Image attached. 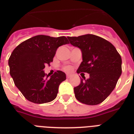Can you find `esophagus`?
<instances>
[{
	"instance_id": "1",
	"label": "esophagus",
	"mask_w": 134,
	"mask_h": 134,
	"mask_svg": "<svg viewBox=\"0 0 134 134\" xmlns=\"http://www.w3.org/2000/svg\"><path fill=\"white\" fill-rule=\"evenodd\" d=\"M66 76H67V79H69V78H70L71 76V74H67V75H66Z\"/></svg>"
}]
</instances>
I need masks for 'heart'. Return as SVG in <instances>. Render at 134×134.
<instances>
[{
	"label": "heart",
	"instance_id": "1",
	"mask_svg": "<svg viewBox=\"0 0 134 134\" xmlns=\"http://www.w3.org/2000/svg\"><path fill=\"white\" fill-rule=\"evenodd\" d=\"M64 69H65V71H70V70H71V67H69V66H66V67H64Z\"/></svg>",
	"mask_w": 134,
	"mask_h": 134
}]
</instances>
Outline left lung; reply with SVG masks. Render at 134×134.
Masks as SVG:
<instances>
[{
  "label": "left lung",
  "instance_id": "1",
  "mask_svg": "<svg viewBox=\"0 0 134 134\" xmlns=\"http://www.w3.org/2000/svg\"><path fill=\"white\" fill-rule=\"evenodd\" d=\"M71 44L81 50L83 61L77 73L86 72L88 79L74 88L78 101L87 105L104 102L116 86L122 74V58L113 45L94 35L67 37Z\"/></svg>",
  "mask_w": 134,
  "mask_h": 134
}]
</instances>
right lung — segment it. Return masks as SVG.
I'll return each mask as SVG.
<instances>
[{
	"mask_svg": "<svg viewBox=\"0 0 134 134\" xmlns=\"http://www.w3.org/2000/svg\"><path fill=\"white\" fill-rule=\"evenodd\" d=\"M67 44L69 41L65 36L40 35L24 41L14 49L8 60L9 74L26 99L44 104L55 99L66 75L58 70L49 78L44 69L46 64L53 62L59 46Z\"/></svg>",
	"mask_w": 134,
	"mask_h": 134,
	"instance_id": "obj_1",
	"label": "right lung"
}]
</instances>
